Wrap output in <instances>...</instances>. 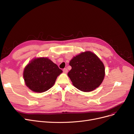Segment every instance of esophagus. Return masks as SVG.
I'll use <instances>...</instances> for the list:
<instances>
[{"label": "esophagus", "instance_id": "obj_1", "mask_svg": "<svg viewBox=\"0 0 134 134\" xmlns=\"http://www.w3.org/2000/svg\"><path fill=\"white\" fill-rule=\"evenodd\" d=\"M63 72L65 73H67L68 72V69L67 68H64L63 69Z\"/></svg>", "mask_w": 134, "mask_h": 134}]
</instances>
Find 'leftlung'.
I'll use <instances>...</instances> for the list:
<instances>
[{"label": "left lung", "instance_id": "obj_1", "mask_svg": "<svg viewBox=\"0 0 134 134\" xmlns=\"http://www.w3.org/2000/svg\"><path fill=\"white\" fill-rule=\"evenodd\" d=\"M69 65L72 69L68 73V77L75 88L84 92L98 88L105 75L103 63L91 51H85L74 57Z\"/></svg>", "mask_w": 134, "mask_h": 134}]
</instances>
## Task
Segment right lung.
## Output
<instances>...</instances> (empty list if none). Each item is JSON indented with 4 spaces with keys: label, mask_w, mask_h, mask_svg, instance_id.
<instances>
[{
    "label": "right lung",
    "mask_w": 134,
    "mask_h": 134,
    "mask_svg": "<svg viewBox=\"0 0 134 134\" xmlns=\"http://www.w3.org/2000/svg\"><path fill=\"white\" fill-rule=\"evenodd\" d=\"M62 72L48 58H36L25 68L24 78L29 89L34 92H43L54 85L57 77Z\"/></svg>",
    "instance_id": "add662e5"
}]
</instances>
